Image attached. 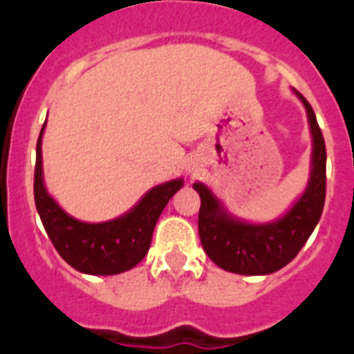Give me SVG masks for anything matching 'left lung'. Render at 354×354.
<instances>
[{
    "label": "left lung",
    "mask_w": 354,
    "mask_h": 354,
    "mask_svg": "<svg viewBox=\"0 0 354 354\" xmlns=\"http://www.w3.org/2000/svg\"><path fill=\"white\" fill-rule=\"evenodd\" d=\"M295 94L306 107L314 137L308 187L284 217L267 225H249L232 217L213 193L196 182L201 195L198 234L206 254L221 269L237 274H271L288 266L319 223L327 193V150L312 105L303 94Z\"/></svg>",
    "instance_id": "obj_1"
}]
</instances>
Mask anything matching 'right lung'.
Listing matches in <instances>:
<instances>
[{"mask_svg": "<svg viewBox=\"0 0 354 354\" xmlns=\"http://www.w3.org/2000/svg\"><path fill=\"white\" fill-rule=\"evenodd\" d=\"M46 126V124H44ZM42 133L37 141L35 165V204L50 236L68 266L87 274H118L135 267L147 256L159 215L183 180L161 183L148 191L126 215L107 223H81L63 212L44 187L42 180Z\"/></svg>", "mask_w": 354, "mask_h": 354, "instance_id": "right-lung-1", "label": "right lung"}]
</instances>
